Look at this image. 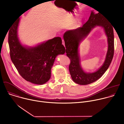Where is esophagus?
Returning <instances> with one entry per match:
<instances>
[{
	"mask_svg": "<svg viewBox=\"0 0 124 124\" xmlns=\"http://www.w3.org/2000/svg\"><path fill=\"white\" fill-rule=\"evenodd\" d=\"M62 44H63L64 46H65V42H64V40L63 39H62Z\"/></svg>",
	"mask_w": 124,
	"mask_h": 124,
	"instance_id": "esophagus-1",
	"label": "esophagus"
}]
</instances>
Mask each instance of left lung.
<instances>
[{
	"label": "left lung",
	"mask_w": 124,
	"mask_h": 124,
	"mask_svg": "<svg viewBox=\"0 0 124 124\" xmlns=\"http://www.w3.org/2000/svg\"><path fill=\"white\" fill-rule=\"evenodd\" d=\"M96 26H101L105 29L108 37V50L104 64L97 71L92 73H86L80 65L78 47L80 41ZM63 38L66 48V55L70 61L69 66V72L73 81L80 85H87L99 79L108 68L114 55V32L112 25L107 22L100 13L95 14L92 11L89 19L82 27L66 31Z\"/></svg>",
	"instance_id": "8db88e82"
}]
</instances>
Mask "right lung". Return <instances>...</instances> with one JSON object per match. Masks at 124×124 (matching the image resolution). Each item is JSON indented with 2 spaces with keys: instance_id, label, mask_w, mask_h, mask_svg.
<instances>
[{
  "instance_id": "add662e5",
  "label": "right lung",
  "mask_w": 124,
  "mask_h": 124,
  "mask_svg": "<svg viewBox=\"0 0 124 124\" xmlns=\"http://www.w3.org/2000/svg\"><path fill=\"white\" fill-rule=\"evenodd\" d=\"M19 17L9 29L8 43L10 55L19 74L27 81L43 84L50 78L51 69L58 54H63L65 48L57 37L33 47H25L20 43L17 29Z\"/></svg>"
}]
</instances>
